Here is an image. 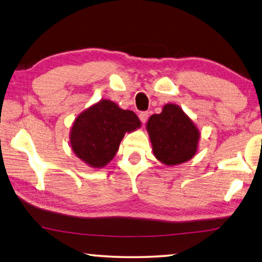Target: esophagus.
Wrapping results in <instances>:
<instances>
[{
	"label": "esophagus",
	"instance_id": "34e87169",
	"mask_svg": "<svg viewBox=\"0 0 262 262\" xmlns=\"http://www.w3.org/2000/svg\"><path fill=\"white\" fill-rule=\"evenodd\" d=\"M139 118H140L141 122L146 123V121H147V119H148V113L147 112H141L139 114Z\"/></svg>",
	"mask_w": 262,
	"mask_h": 262
}]
</instances>
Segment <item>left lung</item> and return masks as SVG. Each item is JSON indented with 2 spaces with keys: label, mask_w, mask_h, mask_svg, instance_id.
I'll list each match as a JSON object with an SVG mask.
<instances>
[{
  "label": "left lung",
  "mask_w": 262,
  "mask_h": 262,
  "mask_svg": "<svg viewBox=\"0 0 262 262\" xmlns=\"http://www.w3.org/2000/svg\"><path fill=\"white\" fill-rule=\"evenodd\" d=\"M147 131L155 158L167 166L189 161L198 149V127L177 104L168 103L161 114L152 115Z\"/></svg>",
  "instance_id": "1"
}]
</instances>
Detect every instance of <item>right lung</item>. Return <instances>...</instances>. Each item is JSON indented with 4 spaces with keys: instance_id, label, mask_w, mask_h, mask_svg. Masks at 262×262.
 <instances>
[{
    "instance_id": "obj_1",
    "label": "right lung",
    "mask_w": 262,
    "mask_h": 262,
    "mask_svg": "<svg viewBox=\"0 0 262 262\" xmlns=\"http://www.w3.org/2000/svg\"><path fill=\"white\" fill-rule=\"evenodd\" d=\"M131 110H124L110 100H101L76 118L70 132L75 154L92 168H102L118 150L125 132L140 127Z\"/></svg>"
}]
</instances>
